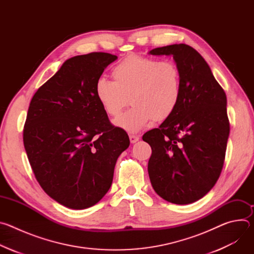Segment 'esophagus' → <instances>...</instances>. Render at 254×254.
Instances as JSON below:
<instances>
[{
	"label": "esophagus",
	"instance_id": "obj_1",
	"mask_svg": "<svg viewBox=\"0 0 254 254\" xmlns=\"http://www.w3.org/2000/svg\"><path fill=\"white\" fill-rule=\"evenodd\" d=\"M138 139H139V136H137V135H133V134H129V140H130V142H131V143L136 142Z\"/></svg>",
	"mask_w": 254,
	"mask_h": 254
}]
</instances>
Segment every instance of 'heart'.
I'll return each instance as SVG.
<instances>
[{
  "instance_id": "obj_1",
  "label": "heart",
  "mask_w": 254,
  "mask_h": 254,
  "mask_svg": "<svg viewBox=\"0 0 254 254\" xmlns=\"http://www.w3.org/2000/svg\"><path fill=\"white\" fill-rule=\"evenodd\" d=\"M114 80L103 76L94 84V93L103 111L112 117L121 114L131 101L128 111L115 124L128 131L137 132L152 122L170 118L181 98V73L172 61L129 55L113 69Z\"/></svg>"
}]
</instances>
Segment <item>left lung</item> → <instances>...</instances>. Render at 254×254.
<instances>
[{
	"label": "left lung",
	"mask_w": 254,
	"mask_h": 254,
	"mask_svg": "<svg viewBox=\"0 0 254 254\" xmlns=\"http://www.w3.org/2000/svg\"><path fill=\"white\" fill-rule=\"evenodd\" d=\"M173 56L181 73V98L174 114L142 139L152 148L148 172L164 200L185 205L204 197L218 180L229 136L227 98L205 59L191 46L151 50Z\"/></svg>",
	"instance_id": "left-lung-1"
}]
</instances>
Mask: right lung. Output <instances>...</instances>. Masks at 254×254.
<instances>
[{
  "label": "right lung",
  "mask_w": 254,
  "mask_h": 254,
  "mask_svg": "<svg viewBox=\"0 0 254 254\" xmlns=\"http://www.w3.org/2000/svg\"><path fill=\"white\" fill-rule=\"evenodd\" d=\"M118 56L92 52L66 60L34 94L23 130L38 183L53 200L75 210L95 205L110 190L115 166L128 148L94 93L95 81Z\"/></svg>",
  "instance_id": "add662e5"
}]
</instances>
